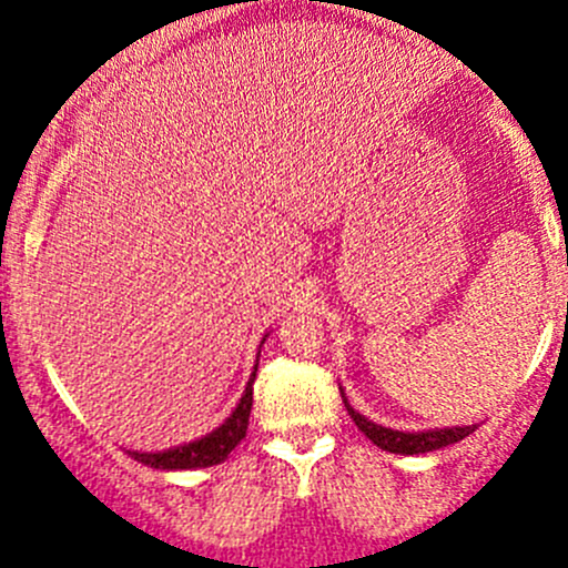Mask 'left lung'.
I'll return each instance as SVG.
<instances>
[{
  "label": "left lung",
  "mask_w": 568,
  "mask_h": 568,
  "mask_svg": "<svg viewBox=\"0 0 568 568\" xmlns=\"http://www.w3.org/2000/svg\"><path fill=\"white\" fill-rule=\"evenodd\" d=\"M343 404H346L348 415L357 423L359 432L376 445V448L387 450V454H400V456H415V454H428V450L448 448V445L459 443V439L469 437L475 432V426H448V428H428V432H398V428L379 426V423L368 420L365 415H359L352 404H348L346 393L341 390Z\"/></svg>",
  "instance_id": "8db88e82"
}]
</instances>
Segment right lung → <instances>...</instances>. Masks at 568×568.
<instances>
[{"instance_id":"add662e5","label":"right lung","mask_w":568,"mask_h":568,"mask_svg":"<svg viewBox=\"0 0 568 568\" xmlns=\"http://www.w3.org/2000/svg\"><path fill=\"white\" fill-rule=\"evenodd\" d=\"M266 341V337H263ZM261 341V346H263ZM261 357V352H257ZM257 371V359H255ZM255 371H252L247 387H244V395L239 398L236 409L220 423L211 434L194 439V443H183L178 448L168 450H153V454H145V450H129L131 459L142 462L145 467L153 469H197V467H214V464L225 462L231 456V450L247 437L250 426V409H252V382H255Z\"/></svg>"}]
</instances>
